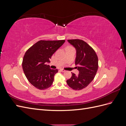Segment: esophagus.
Listing matches in <instances>:
<instances>
[{
	"mask_svg": "<svg viewBox=\"0 0 126 126\" xmlns=\"http://www.w3.org/2000/svg\"><path fill=\"white\" fill-rule=\"evenodd\" d=\"M60 70L62 71V72H65L66 71V70H64V69H60Z\"/></svg>",
	"mask_w": 126,
	"mask_h": 126,
	"instance_id": "34e87169",
	"label": "esophagus"
}]
</instances>
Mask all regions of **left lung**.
<instances>
[{"label":"left lung","mask_w":126,"mask_h":126,"mask_svg":"<svg viewBox=\"0 0 126 126\" xmlns=\"http://www.w3.org/2000/svg\"><path fill=\"white\" fill-rule=\"evenodd\" d=\"M76 50L75 64L79 71L76 75L72 73L67 83L72 89L81 90L93 80L98 68V59L94 50L85 41L80 39L68 40Z\"/></svg>","instance_id":"left-lung-1"}]
</instances>
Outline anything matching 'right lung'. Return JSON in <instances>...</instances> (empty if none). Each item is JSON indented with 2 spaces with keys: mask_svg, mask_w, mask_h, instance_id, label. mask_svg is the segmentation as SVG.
I'll return each instance as SVG.
<instances>
[{
  "mask_svg": "<svg viewBox=\"0 0 126 126\" xmlns=\"http://www.w3.org/2000/svg\"><path fill=\"white\" fill-rule=\"evenodd\" d=\"M65 42L62 40H40L29 48L24 56L22 66L28 80L40 90L50 87L58 69H51L46 63Z\"/></svg>",
  "mask_w": 126,
  "mask_h": 126,
  "instance_id": "add662e5",
  "label": "right lung"
}]
</instances>
